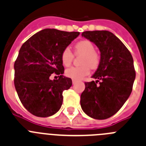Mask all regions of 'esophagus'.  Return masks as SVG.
Wrapping results in <instances>:
<instances>
[{"mask_svg":"<svg viewBox=\"0 0 146 146\" xmlns=\"http://www.w3.org/2000/svg\"><path fill=\"white\" fill-rule=\"evenodd\" d=\"M76 83V82L75 80H73V84H75Z\"/></svg>","mask_w":146,"mask_h":146,"instance_id":"34e87169","label":"esophagus"}]
</instances>
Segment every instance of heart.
<instances>
[{
	"label": "heart",
	"mask_w": 146,
	"mask_h": 146,
	"mask_svg": "<svg viewBox=\"0 0 146 146\" xmlns=\"http://www.w3.org/2000/svg\"><path fill=\"white\" fill-rule=\"evenodd\" d=\"M75 53L83 55L81 60L82 66L71 67L65 70L66 76L73 80H80L90 74V68L96 69L100 64V56L96 51L95 45L90 40H82L75 45ZM73 56L69 48H66L61 54V61L64 66L68 67L73 62Z\"/></svg>",
	"instance_id": "obj_1"
}]
</instances>
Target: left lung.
<instances>
[{
	"label": "left lung",
	"mask_w": 146,
	"mask_h": 146,
	"mask_svg": "<svg viewBox=\"0 0 146 146\" xmlns=\"http://www.w3.org/2000/svg\"><path fill=\"white\" fill-rule=\"evenodd\" d=\"M82 36L94 42L101 60L92 78L85 82L81 106L88 116L104 120L117 113L132 91L135 70L131 53L117 36L108 31H87Z\"/></svg>",
	"instance_id": "1"
}]
</instances>
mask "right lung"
I'll return each mask as SVG.
<instances>
[{
	"instance_id": "obj_1",
	"label": "right lung",
	"mask_w": 146,
	"mask_h": 146,
	"mask_svg": "<svg viewBox=\"0 0 146 146\" xmlns=\"http://www.w3.org/2000/svg\"><path fill=\"white\" fill-rule=\"evenodd\" d=\"M79 35L46 29L23 44L15 62V87L24 107L37 117L56 113L62 104V92L72 85L71 78L63 76L61 54ZM52 73L59 79L50 80Z\"/></svg>"
}]
</instances>
